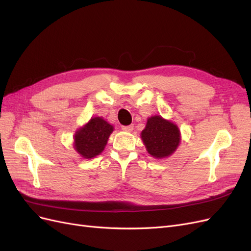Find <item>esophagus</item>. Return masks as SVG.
I'll use <instances>...</instances> for the list:
<instances>
[{
  "label": "esophagus",
  "instance_id": "1",
  "mask_svg": "<svg viewBox=\"0 0 251 251\" xmlns=\"http://www.w3.org/2000/svg\"><path fill=\"white\" fill-rule=\"evenodd\" d=\"M121 128H123V131L130 133V132H132L134 130V126L133 125H131V126H121Z\"/></svg>",
  "mask_w": 251,
  "mask_h": 251
}]
</instances>
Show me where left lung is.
<instances>
[{
	"label": "left lung",
	"mask_w": 251,
	"mask_h": 251,
	"mask_svg": "<svg viewBox=\"0 0 251 251\" xmlns=\"http://www.w3.org/2000/svg\"><path fill=\"white\" fill-rule=\"evenodd\" d=\"M140 136L148 153L156 159L168 158L173 155L181 141L178 126L160 115L148 118L146 127Z\"/></svg>",
	"instance_id": "1"
}]
</instances>
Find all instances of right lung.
Listing matches in <instances>:
<instances>
[{
  "label": "right lung",
  "instance_id": "add662e5",
  "mask_svg": "<svg viewBox=\"0 0 251 251\" xmlns=\"http://www.w3.org/2000/svg\"><path fill=\"white\" fill-rule=\"evenodd\" d=\"M114 126L102 117H92L74 134V150L85 159H92L102 153Z\"/></svg>",
  "mask_w": 251,
  "mask_h": 251
}]
</instances>
